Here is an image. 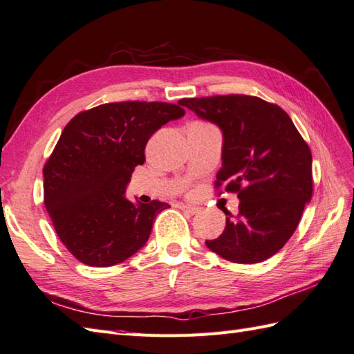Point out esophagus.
<instances>
[{"mask_svg": "<svg viewBox=\"0 0 354 354\" xmlns=\"http://www.w3.org/2000/svg\"><path fill=\"white\" fill-rule=\"evenodd\" d=\"M180 209H183V211H184V212H187V214H192V215H194V214H197L198 211H201V207L192 206V205H180Z\"/></svg>", "mask_w": 354, "mask_h": 354, "instance_id": "esophagus-1", "label": "esophagus"}]
</instances>
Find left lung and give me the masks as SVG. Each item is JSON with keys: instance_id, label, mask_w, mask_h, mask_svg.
I'll return each instance as SVG.
<instances>
[{"instance_id": "obj_1", "label": "left lung", "mask_w": 354, "mask_h": 354, "mask_svg": "<svg viewBox=\"0 0 354 354\" xmlns=\"http://www.w3.org/2000/svg\"><path fill=\"white\" fill-rule=\"evenodd\" d=\"M198 118L220 127L223 165L215 187L238 193L239 214L206 247L233 263L272 257L295 233L313 196V157L290 116L252 95L183 98Z\"/></svg>"}]
</instances>
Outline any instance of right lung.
I'll return each instance as SVG.
<instances>
[{
  "instance_id": "obj_1",
  "label": "right lung",
  "mask_w": 354,
  "mask_h": 354,
  "mask_svg": "<svg viewBox=\"0 0 354 354\" xmlns=\"http://www.w3.org/2000/svg\"><path fill=\"white\" fill-rule=\"evenodd\" d=\"M180 103L121 102L77 113L43 167L44 205L61 242L94 268L121 263L148 242L167 203L125 197L151 136L183 118Z\"/></svg>"
}]
</instances>
